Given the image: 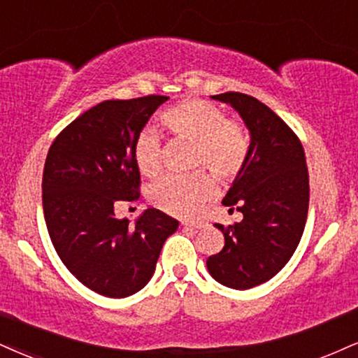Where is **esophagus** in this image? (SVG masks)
Wrapping results in <instances>:
<instances>
[{
    "label": "esophagus",
    "instance_id": "34e87169",
    "mask_svg": "<svg viewBox=\"0 0 358 358\" xmlns=\"http://www.w3.org/2000/svg\"><path fill=\"white\" fill-rule=\"evenodd\" d=\"M185 228H193V230H200V228L205 227L203 222H187L183 223Z\"/></svg>",
    "mask_w": 358,
    "mask_h": 358
}]
</instances>
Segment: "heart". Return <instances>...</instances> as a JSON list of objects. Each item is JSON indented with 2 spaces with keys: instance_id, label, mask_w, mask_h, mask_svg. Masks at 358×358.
I'll list each match as a JSON object with an SVG mask.
<instances>
[{
  "instance_id": "1",
  "label": "heart",
  "mask_w": 358,
  "mask_h": 358,
  "mask_svg": "<svg viewBox=\"0 0 358 358\" xmlns=\"http://www.w3.org/2000/svg\"><path fill=\"white\" fill-rule=\"evenodd\" d=\"M162 122L175 138L193 141V166H206L222 180H231L247 165V128L235 120H228L220 106L200 98H185L163 111ZM133 157L145 176L158 175L162 170L160 135L152 128L141 130L133 146ZM215 193L217 182L213 175L195 171L163 176L150 188V200L163 212L188 218L200 212Z\"/></svg>"
}]
</instances>
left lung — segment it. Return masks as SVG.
Instances as JSON below:
<instances>
[{
	"label": "left lung",
	"instance_id": "obj_1",
	"mask_svg": "<svg viewBox=\"0 0 358 358\" xmlns=\"http://www.w3.org/2000/svg\"><path fill=\"white\" fill-rule=\"evenodd\" d=\"M212 98L242 116L250 157L222 201L243 220L215 225L225 247L206 258V268L222 285L248 290L275 277L299 247L308 213L307 162L294 130L257 98L238 92Z\"/></svg>",
	"mask_w": 358,
	"mask_h": 358
}]
</instances>
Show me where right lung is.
I'll list each match as a JSON object with an SVG mask.
<instances>
[{
	"mask_svg": "<svg viewBox=\"0 0 358 358\" xmlns=\"http://www.w3.org/2000/svg\"><path fill=\"white\" fill-rule=\"evenodd\" d=\"M168 96L108 100L85 111L55 138L43 170V212L51 243L70 272L96 294L123 299L153 277L178 222L157 208L130 227L115 206L140 196L133 146Z\"/></svg>",
	"mask_w": 358,
	"mask_h": 358,
	"instance_id": "right-lung-1",
	"label": "right lung"
}]
</instances>
